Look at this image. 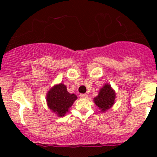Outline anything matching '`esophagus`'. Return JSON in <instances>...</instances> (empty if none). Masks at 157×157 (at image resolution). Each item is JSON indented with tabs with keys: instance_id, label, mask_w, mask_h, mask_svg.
Listing matches in <instances>:
<instances>
[{
	"instance_id": "34e87169",
	"label": "esophagus",
	"mask_w": 157,
	"mask_h": 157,
	"mask_svg": "<svg viewBox=\"0 0 157 157\" xmlns=\"http://www.w3.org/2000/svg\"><path fill=\"white\" fill-rule=\"evenodd\" d=\"M80 96L81 98H83V99H86V98H87V94H86V93H82V94L80 95Z\"/></svg>"
}]
</instances>
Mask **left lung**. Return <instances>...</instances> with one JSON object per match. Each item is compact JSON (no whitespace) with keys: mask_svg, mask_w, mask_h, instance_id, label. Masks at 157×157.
<instances>
[{"mask_svg":"<svg viewBox=\"0 0 157 157\" xmlns=\"http://www.w3.org/2000/svg\"><path fill=\"white\" fill-rule=\"evenodd\" d=\"M115 91L112 88L111 85L106 83L103 87L101 88L99 94L94 98L93 101L102 112H105L113 105V104L115 103Z\"/></svg>","mask_w":157,"mask_h":157,"instance_id":"8db88e82","label":"left lung"}]
</instances>
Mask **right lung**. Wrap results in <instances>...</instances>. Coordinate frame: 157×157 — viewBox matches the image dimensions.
<instances>
[{"label":"right lung","instance_id":"obj_1","mask_svg":"<svg viewBox=\"0 0 157 157\" xmlns=\"http://www.w3.org/2000/svg\"><path fill=\"white\" fill-rule=\"evenodd\" d=\"M77 99L75 94H71L67 92V87L63 83L54 86L47 93L46 96L48 108L59 117L65 115Z\"/></svg>","mask_w":157,"mask_h":157}]
</instances>
